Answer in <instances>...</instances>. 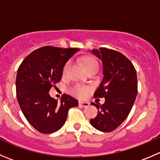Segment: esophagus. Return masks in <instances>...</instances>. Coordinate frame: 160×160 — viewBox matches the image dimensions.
<instances>
[{
	"label": "esophagus",
	"instance_id": "1",
	"mask_svg": "<svg viewBox=\"0 0 160 160\" xmlns=\"http://www.w3.org/2000/svg\"><path fill=\"white\" fill-rule=\"evenodd\" d=\"M79 105L83 107V108H86V107H88L90 105V103L86 102H79Z\"/></svg>",
	"mask_w": 160,
	"mask_h": 160
}]
</instances>
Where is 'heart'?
Masks as SVG:
<instances>
[{"label": "heart", "instance_id": "obj_1", "mask_svg": "<svg viewBox=\"0 0 160 160\" xmlns=\"http://www.w3.org/2000/svg\"><path fill=\"white\" fill-rule=\"evenodd\" d=\"M82 63H83V66L86 69V70H88L92 68H98V64L97 61L92 57H86V58L82 59ZM70 61H68L65 64L64 67H63V72H66V70L69 69V66H70ZM90 88L87 86H83V85L76 84L72 86L70 88V92L72 93L73 95L78 98H83L86 96L88 92L89 91Z\"/></svg>", "mask_w": 160, "mask_h": 160}]
</instances>
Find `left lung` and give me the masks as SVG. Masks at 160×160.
<instances>
[{
    "instance_id": "8db88e82",
    "label": "left lung",
    "mask_w": 160,
    "mask_h": 160,
    "mask_svg": "<svg viewBox=\"0 0 160 160\" xmlns=\"http://www.w3.org/2000/svg\"><path fill=\"white\" fill-rule=\"evenodd\" d=\"M103 64L104 77L94 98H105L102 105L92 103L98 114L90 120L95 129L111 132L129 115L138 93L137 73L132 62L125 55L112 49L100 48L91 51Z\"/></svg>"
}]
</instances>
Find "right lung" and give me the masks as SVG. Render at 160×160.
<instances>
[{
	"label": "right lung",
	"mask_w": 160,
	"mask_h": 160,
	"mask_svg": "<svg viewBox=\"0 0 160 160\" xmlns=\"http://www.w3.org/2000/svg\"><path fill=\"white\" fill-rule=\"evenodd\" d=\"M78 51L45 46L29 54L18 67L17 100L26 119L39 132L51 134L59 130L68 110L78 105V101L69 94H63L58 102L48 93L61 80L66 62Z\"/></svg>",
	"instance_id": "obj_1"
}]
</instances>
